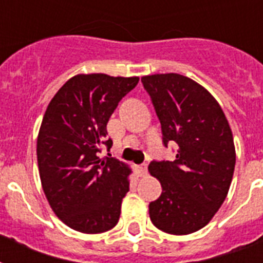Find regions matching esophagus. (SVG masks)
Instances as JSON below:
<instances>
[{
  "instance_id": "esophagus-1",
  "label": "esophagus",
  "mask_w": 263,
  "mask_h": 263,
  "mask_svg": "<svg viewBox=\"0 0 263 263\" xmlns=\"http://www.w3.org/2000/svg\"><path fill=\"white\" fill-rule=\"evenodd\" d=\"M136 174H138V177H146L147 176V166L146 165L136 166Z\"/></svg>"
}]
</instances>
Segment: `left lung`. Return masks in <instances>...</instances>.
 I'll list each match as a JSON object with an SVG mask.
<instances>
[{"instance_id":"obj_1","label":"left lung","mask_w":263,"mask_h":263,"mask_svg":"<svg viewBox=\"0 0 263 263\" xmlns=\"http://www.w3.org/2000/svg\"><path fill=\"white\" fill-rule=\"evenodd\" d=\"M161 121L163 144H178L173 162H151L148 172L162 186L150 202L153 224L173 235L205 227L230 191L235 168L232 131L221 106L205 87L167 72L142 77Z\"/></svg>"}]
</instances>
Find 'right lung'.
Returning <instances> with one entry per match:
<instances>
[{
	"label": "right lung",
	"mask_w": 263,
	"mask_h": 263,
	"mask_svg": "<svg viewBox=\"0 0 263 263\" xmlns=\"http://www.w3.org/2000/svg\"><path fill=\"white\" fill-rule=\"evenodd\" d=\"M138 82L139 77L78 74L47 106L36 147L40 181L55 215L76 231L100 234L119 221L131 168L98 153L112 147L106 124Z\"/></svg>",
	"instance_id": "right-lung-1"
}]
</instances>
